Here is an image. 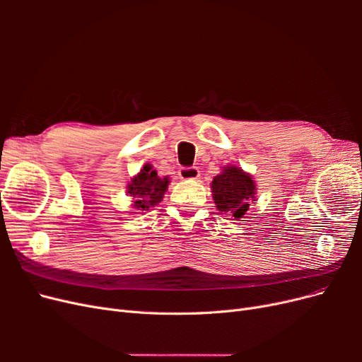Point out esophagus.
Listing matches in <instances>:
<instances>
[{
  "mask_svg": "<svg viewBox=\"0 0 362 362\" xmlns=\"http://www.w3.org/2000/svg\"><path fill=\"white\" fill-rule=\"evenodd\" d=\"M178 175H180V178L181 180H198L199 178V169L198 168H194V166H192V168H181L180 169V172H178Z\"/></svg>",
  "mask_w": 362,
  "mask_h": 362,
  "instance_id": "esophagus-1",
  "label": "esophagus"
}]
</instances>
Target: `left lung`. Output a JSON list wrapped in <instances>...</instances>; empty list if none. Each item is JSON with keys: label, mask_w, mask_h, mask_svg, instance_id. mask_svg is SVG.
I'll list each match as a JSON object with an SVG mask.
<instances>
[{"label": "left lung", "mask_w": 362, "mask_h": 362, "mask_svg": "<svg viewBox=\"0 0 362 362\" xmlns=\"http://www.w3.org/2000/svg\"><path fill=\"white\" fill-rule=\"evenodd\" d=\"M257 185L250 175L242 169L228 166L211 182L213 199L218 211L234 218H240L249 210V202L254 201Z\"/></svg>", "instance_id": "1"}]
</instances>
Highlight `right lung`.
<instances>
[{
    "mask_svg": "<svg viewBox=\"0 0 362 362\" xmlns=\"http://www.w3.org/2000/svg\"><path fill=\"white\" fill-rule=\"evenodd\" d=\"M168 178H160L151 166H145L128 185V193L134 199V208L144 211L157 205L168 190Z\"/></svg>",
    "mask_w": 362,
    "mask_h": 362,
    "instance_id": "1",
    "label": "right lung"
}]
</instances>
